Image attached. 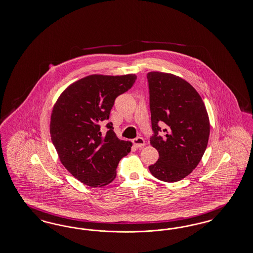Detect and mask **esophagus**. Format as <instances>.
Instances as JSON below:
<instances>
[{"label": "esophagus", "mask_w": 253, "mask_h": 253, "mask_svg": "<svg viewBox=\"0 0 253 253\" xmlns=\"http://www.w3.org/2000/svg\"><path fill=\"white\" fill-rule=\"evenodd\" d=\"M132 143H133L135 148H141V147L145 145V140H144V138L141 137V136H138V137H136V138H134L132 140Z\"/></svg>", "instance_id": "34e87169"}]
</instances>
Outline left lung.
I'll return each instance as SVG.
<instances>
[{
  "instance_id": "1",
  "label": "left lung",
  "mask_w": 253,
  "mask_h": 253,
  "mask_svg": "<svg viewBox=\"0 0 253 253\" xmlns=\"http://www.w3.org/2000/svg\"><path fill=\"white\" fill-rule=\"evenodd\" d=\"M147 79L153 131L150 141L159 152L149 169L160 181L178 182L196 169L207 148L208 114L200 94L182 78L152 71ZM159 131L165 134L159 136Z\"/></svg>"
}]
</instances>
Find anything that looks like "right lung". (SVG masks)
Instances as JSON below:
<instances>
[{
	"instance_id": "1",
	"label": "right lung",
	"mask_w": 253,
	"mask_h": 253,
	"mask_svg": "<svg viewBox=\"0 0 253 253\" xmlns=\"http://www.w3.org/2000/svg\"><path fill=\"white\" fill-rule=\"evenodd\" d=\"M136 75H89L73 83L58 98L51 113V141L63 166L92 187L113 182L117 168L131 152V143L118 138L109 120L118 96L129 90Z\"/></svg>"
}]
</instances>
